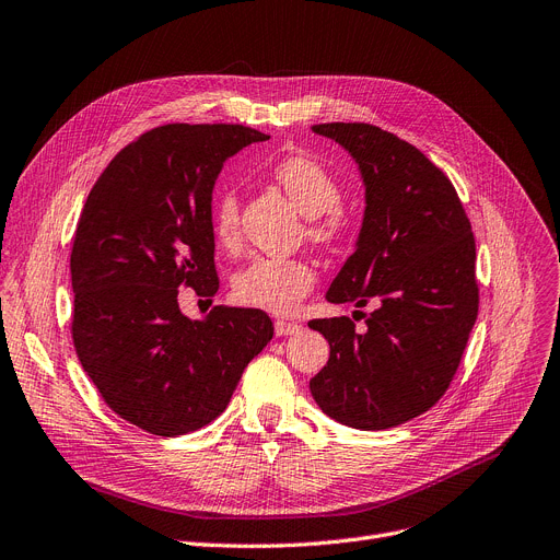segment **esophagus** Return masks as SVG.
<instances>
[{"label":"esophagus","instance_id":"1","mask_svg":"<svg viewBox=\"0 0 560 560\" xmlns=\"http://www.w3.org/2000/svg\"><path fill=\"white\" fill-rule=\"evenodd\" d=\"M301 330L299 324H291V322H276V335L278 337H287V335H296Z\"/></svg>","mask_w":560,"mask_h":560}]
</instances>
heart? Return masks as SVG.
I'll use <instances>...</instances> for the list:
<instances>
[{
	"mask_svg": "<svg viewBox=\"0 0 560 560\" xmlns=\"http://www.w3.org/2000/svg\"><path fill=\"white\" fill-rule=\"evenodd\" d=\"M271 179L294 200L310 219V236L318 244H332L343 232L339 214L341 186L337 177L318 164L314 156L294 152L284 154L269 168ZM211 234L223 250L238 246V196L225 186L211 205ZM316 273L303 259L289 257H253L232 278V296L246 307L271 314H291L310 294Z\"/></svg>",
	"mask_w": 560,
	"mask_h": 560,
	"instance_id": "b5f03b06",
	"label": "heart"
}]
</instances>
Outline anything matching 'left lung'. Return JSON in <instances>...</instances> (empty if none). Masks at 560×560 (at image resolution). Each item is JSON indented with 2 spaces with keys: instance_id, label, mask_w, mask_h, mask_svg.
I'll use <instances>...</instances> for the list:
<instances>
[{
  "instance_id": "1",
  "label": "left lung",
  "mask_w": 560,
  "mask_h": 560,
  "mask_svg": "<svg viewBox=\"0 0 560 560\" xmlns=\"http://www.w3.org/2000/svg\"><path fill=\"white\" fill-rule=\"evenodd\" d=\"M312 129L355 159L366 202L326 299L376 310H355L364 332L349 316L310 322L330 343L310 392L351 429H392L433 408L460 364L478 314L471 223L454 184L408 141L366 122Z\"/></svg>"
}]
</instances>
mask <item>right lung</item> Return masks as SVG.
<instances>
[{
	"label": "right lung",
	"mask_w": 560,
	"mask_h": 560,
	"mask_svg": "<svg viewBox=\"0 0 560 560\" xmlns=\"http://www.w3.org/2000/svg\"><path fill=\"white\" fill-rule=\"evenodd\" d=\"M269 135L244 125H164L122 148L93 184L70 255L72 341L104 404L175 438L230 404L273 339L261 310L184 316L179 287L214 296L211 191L225 159Z\"/></svg>",
	"instance_id": "right-lung-1"
}]
</instances>
